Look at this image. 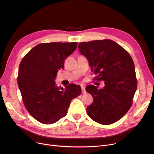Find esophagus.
Listing matches in <instances>:
<instances>
[{
	"label": "esophagus",
	"instance_id": "34e87169",
	"mask_svg": "<svg viewBox=\"0 0 154 154\" xmlns=\"http://www.w3.org/2000/svg\"><path fill=\"white\" fill-rule=\"evenodd\" d=\"M81 88H82V94H85V87L83 85H81Z\"/></svg>",
	"mask_w": 154,
	"mask_h": 154
}]
</instances>
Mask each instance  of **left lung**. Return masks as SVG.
Returning a JSON list of instances; mask_svg holds the SVG:
<instances>
[{
    "mask_svg": "<svg viewBox=\"0 0 154 154\" xmlns=\"http://www.w3.org/2000/svg\"><path fill=\"white\" fill-rule=\"evenodd\" d=\"M79 50L88 61L102 88L88 85L85 91L93 97L87 113L95 122L103 125L115 123L131 108L137 90L133 60L125 49L112 40L79 43Z\"/></svg>",
    "mask_w": 154,
    "mask_h": 154,
    "instance_id": "left-lung-1",
    "label": "left lung"
}]
</instances>
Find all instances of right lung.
<instances>
[{
    "label": "right lung",
    "instance_id": "obj_1",
    "mask_svg": "<svg viewBox=\"0 0 154 154\" xmlns=\"http://www.w3.org/2000/svg\"><path fill=\"white\" fill-rule=\"evenodd\" d=\"M77 42H51L34 47L22 59L17 84L29 114L39 122L51 124L66 116L73 99L81 94V87L70 84L56 85L59 70L64 60L76 49Z\"/></svg>",
    "mask_w": 154,
    "mask_h": 154
}]
</instances>
